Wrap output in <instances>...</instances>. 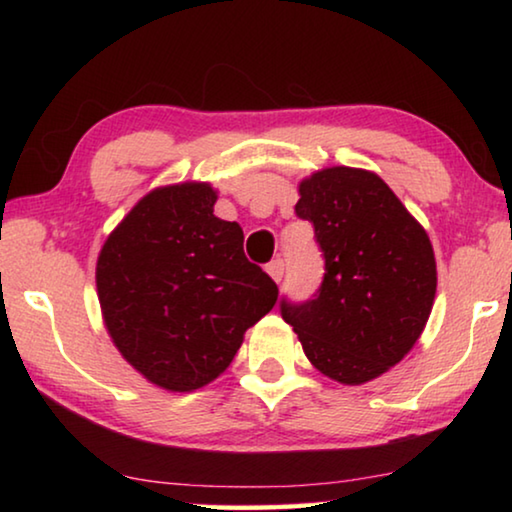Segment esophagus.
<instances>
[{"label":"esophagus","mask_w":512,"mask_h":512,"mask_svg":"<svg viewBox=\"0 0 512 512\" xmlns=\"http://www.w3.org/2000/svg\"><path fill=\"white\" fill-rule=\"evenodd\" d=\"M266 273L271 275L275 282H282V277H284V262H282V259H273V262L266 266Z\"/></svg>","instance_id":"esophagus-1"}]
</instances>
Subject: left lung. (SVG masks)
Segmentation results:
<instances>
[{
    "mask_svg": "<svg viewBox=\"0 0 512 512\" xmlns=\"http://www.w3.org/2000/svg\"><path fill=\"white\" fill-rule=\"evenodd\" d=\"M296 214L314 223L325 277L314 300L282 302L307 359L361 386L411 352L436 298L427 230L375 171L325 167L302 178Z\"/></svg>",
    "mask_w": 512,
    "mask_h": 512,
    "instance_id": "left-lung-1",
    "label": "left lung"
}]
</instances>
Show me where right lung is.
<instances>
[{
	"label": "right lung",
	"mask_w": 512,
	"mask_h": 512,
	"mask_svg": "<svg viewBox=\"0 0 512 512\" xmlns=\"http://www.w3.org/2000/svg\"><path fill=\"white\" fill-rule=\"evenodd\" d=\"M210 183L155 187L103 241L101 318L140 375L192 393L225 372L244 334L273 309L277 287L244 255L239 223L214 216Z\"/></svg>",
	"instance_id": "obj_1"
}]
</instances>
